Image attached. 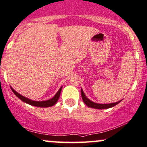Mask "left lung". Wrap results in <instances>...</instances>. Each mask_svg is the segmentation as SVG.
<instances>
[{"instance_id":"1","label":"left lung","mask_w":147,"mask_h":147,"mask_svg":"<svg viewBox=\"0 0 147 147\" xmlns=\"http://www.w3.org/2000/svg\"><path fill=\"white\" fill-rule=\"evenodd\" d=\"M81 95L83 101L85 103L88 107L93 108V109H109V108H112L113 106H116L118 103H120L122 100L119 101L118 102H115V103H97L95 102L92 101L91 100H89L87 97L86 96V95L84 94V92H83V89H81Z\"/></svg>"}]
</instances>
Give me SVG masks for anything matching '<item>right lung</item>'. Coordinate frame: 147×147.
<instances>
[{"mask_svg": "<svg viewBox=\"0 0 147 147\" xmlns=\"http://www.w3.org/2000/svg\"><path fill=\"white\" fill-rule=\"evenodd\" d=\"M62 88L63 86H61L59 89V90L58 91L55 95L54 96L53 98H51V99L46 100V101H33V100H31L29 98H27V97H24V96L20 94L18 92H17L13 88L10 86V89H12V92L20 98L22 100L23 102L26 103H28V104L31 105V106H36V107H41V108H47V107H51V106H53V105H55L56 103V102L58 101V98H59L60 95H61V92L62 90Z\"/></svg>", "mask_w": 147, "mask_h": 147, "instance_id": "add662e5", "label": "right lung"}]
</instances>
